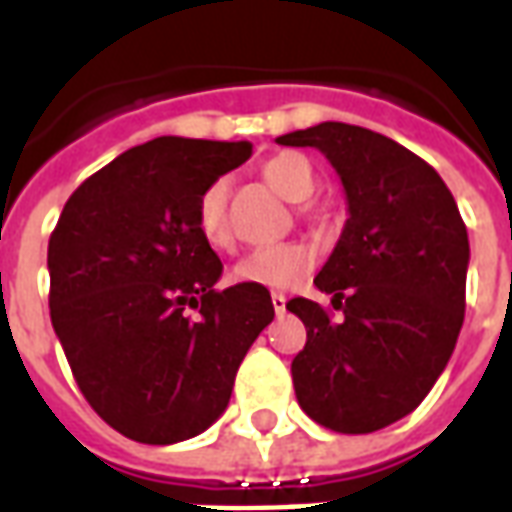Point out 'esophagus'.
Wrapping results in <instances>:
<instances>
[{
	"mask_svg": "<svg viewBox=\"0 0 512 512\" xmlns=\"http://www.w3.org/2000/svg\"><path fill=\"white\" fill-rule=\"evenodd\" d=\"M271 304H274V312H277V315H282V312H285V304H288L285 293H271Z\"/></svg>",
	"mask_w": 512,
	"mask_h": 512,
	"instance_id": "obj_1",
	"label": "esophagus"
}]
</instances>
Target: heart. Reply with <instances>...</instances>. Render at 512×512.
Here are the masks:
<instances>
[{"instance_id": "b5f03b06", "label": "heart", "mask_w": 512, "mask_h": 512, "mask_svg": "<svg viewBox=\"0 0 512 512\" xmlns=\"http://www.w3.org/2000/svg\"><path fill=\"white\" fill-rule=\"evenodd\" d=\"M263 178L288 200H307L315 189V172H312L310 161L299 153H277L268 158L263 164ZM227 197H230V180L216 178L202 189L200 200H197L194 222H197V230L205 238V244L213 249L230 246ZM312 263H315V257H312L310 246L299 244V241L263 246L235 263L233 279L246 282V285H257V288L288 290L307 277Z\"/></svg>"}]
</instances>
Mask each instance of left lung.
<instances>
[{
  "label": "left lung",
  "mask_w": 512,
  "mask_h": 512,
  "mask_svg": "<svg viewBox=\"0 0 512 512\" xmlns=\"http://www.w3.org/2000/svg\"><path fill=\"white\" fill-rule=\"evenodd\" d=\"M343 180L348 222L315 285L343 312L290 299L307 345L290 373L299 406L337 433H373L411 414L450 362L466 307L469 235L439 172L395 139L348 123L293 131Z\"/></svg>",
  "instance_id": "8db88e82"
}]
</instances>
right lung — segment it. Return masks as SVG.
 Returning a JSON list of instances; mask_svg holds the SVG:
<instances>
[{
  "mask_svg": "<svg viewBox=\"0 0 512 512\" xmlns=\"http://www.w3.org/2000/svg\"><path fill=\"white\" fill-rule=\"evenodd\" d=\"M249 156V142L158 136L84 180L51 233V326L87 403L128 439L211 428L274 321L266 288H213L222 260L194 222L202 189Z\"/></svg>",
  "mask_w": 512,
  "mask_h": 512,
  "instance_id": "obj_1",
  "label": "right lung"
}]
</instances>
